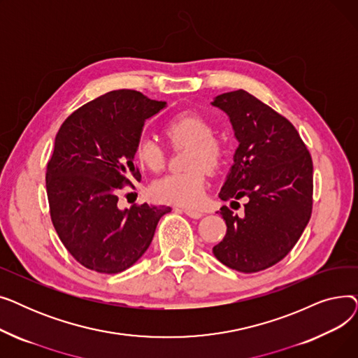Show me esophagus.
<instances>
[{"instance_id": "obj_1", "label": "esophagus", "mask_w": 358, "mask_h": 358, "mask_svg": "<svg viewBox=\"0 0 358 358\" xmlns=\"http://www.w3.org/2000/svg\"><path fill=\"white\" fill-rule=\"evenodd\" d=\"M182 212H184L187 216H190V217H193V219H200V217L203 216V212H199V210H192V209H182Z\"/></svg>"}]
</instances>
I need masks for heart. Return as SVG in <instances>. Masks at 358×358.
Segmentation results:
<instances>
[{"label":"heart","mask_w":358,"mask_h":358,"mask_svg":"<svg viewBox=\"0 0 358 358\" xmlns=\"http://www.w3.org/2000/svg\"><path fill=\"white\" fill-rule=\"evenodd\" d=\"M212 134L213 127L210 122L193 111L178 113L164 124V135L169 142L189 146L185 166L190 169L162 177L150 185V193L157 200L185 208H194L201 203L206 190V168H217L223 154L219 141ZM135 158L150 171H159L164 166L161 146L146 136L138 139Z\"/></svg>","instance_id":"heart-1"}]
</instances>
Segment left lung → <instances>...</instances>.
Returning <instances> with one entry per match:
<instances>
[{"instance_id": "obj_1", "label": "left lung", "mask_w": 358, "mask_h": 358, "mask_svg": "<svg viewBox=\"0 0 358 358\" xmlns=\"http://www.w3.org/2000/svg\"><path fill=\"white\" fill-rule=\"evenodd\" d=\"M227 113L238 148L219 197L238 204L220 215L227 235L215 257L241 273L266 270L283 259L303 234L312 213L313 165L294 126L250 92H224L210 103Z\"/></svg>"}]
</instances>
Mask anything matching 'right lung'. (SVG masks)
Instances as JSON below:
<instances>
[{
  "instance_id": "right-lung-1",
  "label": "right lung",
  "mask_w": 358,
  "mask_h": 358,
  "mask_svg": "<svg viewBox=\"0 0 358 358\" xmlns=\"http://www.w3.org/2000/svg\"><path fill=\"white\" fill-rule=\"evenodd\" d=\"M166 107L135 90H116L87 103L62 123L48 164L52 223L84 267L117 274L146 252L169 206L119 209V190L141 181L135 145L148 119Z\"/></svg>"
}]
</instances>
